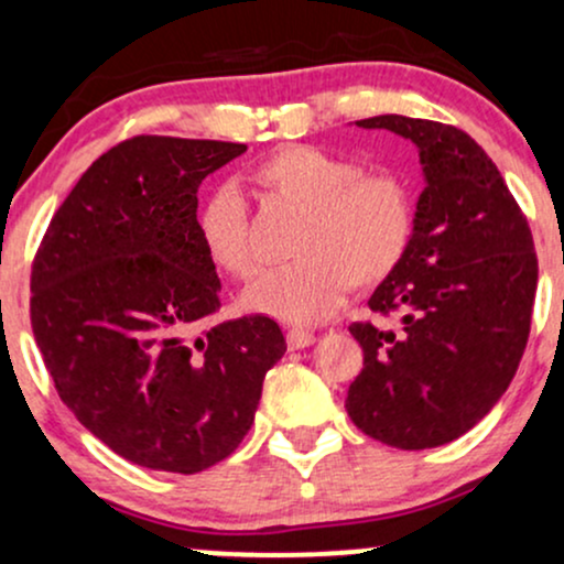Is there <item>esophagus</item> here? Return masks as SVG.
Segmentation results:
<instances>
[{
	"label": "esophagus",
	"mask_w": 564,
	"mask_h": 564,
	"mask_svg": "<svg viewBox=\"0 0 564 564\" xmlns=\"http://www.w3.org/2000/svg\"><path fill=\"white\" fill-rule=\"evenodd\" d=\"M286 345L291 349H302V347L315 345V332H310V328H289Z\"/></svg>",
	"instance_id": "1"
}]
</instances>
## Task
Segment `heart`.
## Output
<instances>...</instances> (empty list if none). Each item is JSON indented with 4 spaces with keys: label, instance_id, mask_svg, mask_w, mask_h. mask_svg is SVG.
Listing matches in <instances>:
<instances>
[{
    "label": "heart",
    "instance_id": "obj_1",
    "mask_svg": "<svg viewBox=\"0 0 564 564\" xmlns=\"http://www.w3.org/2000/svg\"><path fill=\"white\" fill-rule=\"evenodd\" d=\"M264 198L300 206L294 260L262 270L243 304L270 318L321 323L339 310L349 286L377 289L403 264L416 236V191L398 170H368L318 145H286L246 170ZM198 241L223 273L254 270L249 206L232 185L209 191L196 212Z\"/></svg>",
    "mask_w": 564,
    "mask_h": 564
}]
</instances>
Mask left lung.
<instances>
[{"mask_svg": "<svg viewBox=\"0 0 564 564\" xmlns=\"http://www.w3.org/2000/svg\"><path fill=\"white\" fill-rule=\"evenodd\" d=\"M355 124L416 142L426 187L411 251L368 300L379 321L349 326L364 371L345 408L379 443L435 448L469 432L514 379L539 283L533 232L494 161L458 127L398 113Z\"/></svg>", "mask_w": 564, "mask_h": 564, "instance_id": "left-lung-1", "label": "left lung"}]
</instances>
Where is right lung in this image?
Instances as JSON below:
<instances>
[{
    "label": "right lung",
    "instance_id": "obj_1",
    "mask_svg": "<svg viewBox=\"0 0 564 564\" xmlns=\"http://www.w3.org/2000/svg\"><path fill=\"white\" fill-rule=\"evenodd\" d=\"M243 142L129 138L82 174L31 264V328L63 403L127 462L215 467L254 424L286 352L273 318L212 323L198 185Z\"/></svg>",
    "mask_w": 564,
    "mask_h": 564
}]
</instances>
